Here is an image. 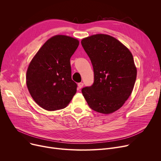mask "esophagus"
<instances>
[{"mask_svg":"<svg viewBox=\"0 0 161 161\" xmlns=\"http://www.w3.org/2000/svg\"><path fill=\"white\" fill-rule=\"evenodd\" d=\"M78 88H79V89H81V88L83 87V83H82V82L79 83L78 84Z\"/></svg>","mask_w":161,"mask_h":161,"instance_id":"esophagus-1","label":"esophagus"}]
</instances>
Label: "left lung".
<instances>
[{"mask_svg":"<svg viewBox=\"0 0 161 161\" xmlns=\"http://www.w3.org/2000/svg\"><path fill=\"white\" fill-rule=\"evenodd\" d=\"M81 45L93 68L94 82L81 89L89 107L108 114L119 109L129 98L137 70L129 49L107 35L83 38Z\"/></svg>","mask_w":161,"mask_h":161,"instance_id":"obj_1","label":"left lung"}]
</instances>
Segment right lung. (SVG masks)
<instances>
[{
  "mask_svg": "<svg viewBox=\"0 0 161 161\" xmlns=\"http://www.w3.org/2000/svg\"><path fill=\"white\" fill-rule=\"evenodd\" d=\"M78 46L77 39L56 35L46 41L29 64L28 90L46 110L64 108L75 94L78 86L72 80L70 60Z\"/></svg>",
  "mask_w": 161,
  "mask_h": 161,
  "instance_id": "obj_1",
  "label": "right lung"
}]
</instances>
